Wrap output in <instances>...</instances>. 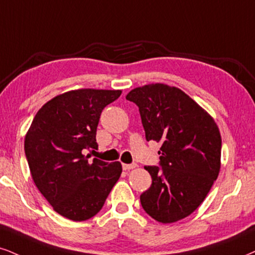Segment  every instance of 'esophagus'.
<instances>
[{
    "instance_id": "obj_1",
    "label": "esophagus",
    "mask_w": 255,
    "mask_h": 255,
    "mask_svg": "<svg viewBox=\"0 0 255 255\" xmlns=\"http://www.w3.org/2000/svg\"><path fill=\"white\" fill-rule=\"evenodd\" d=\"M136 163H131V164H125V163H123V169H124V170H131V169L136 168Z\"/></svg>"
}]
</instances>
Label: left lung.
<instances>
[{
    "mask_svg": "<svg viewBox=\"0 0 255 255\" xmlns=\"http://www.w3.org/2000/svg\"><path fill=\"white\" fill-rule=\"evenodd\" d=\"M146 140L162 144L158 165L144 166L152 183L140 195L146 214L162 224L189 216L218 178L221 136L214 119L177 87L150 84L128 92Z\"/></svg>",
    "mask_w": 255,
    "mask_h": 255,
    "instance_id": "left-lung-1",
    "label": "left lung"
}]
</instances>
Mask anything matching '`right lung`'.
I'll use <instances>...</instances> for the list:
<instances>
[{"instance_id": "obj_1", "label": "right lung", "mask_w": 255, "mask_h": 255, "mask_svg": "<svg viewBox=\"0 0 255 255\" xmlns=\"http://www.w3.org/2000/svg\"><path fill=\"white\" fill-rule=\"evenodd\" d=\"M122 91L83 89L55 97L34 117L24 153L37 189L56 213L72 221L98 214L122 174L119 162L89 161L97 149L102 111Z\"/></svg>"}]
</instances>
